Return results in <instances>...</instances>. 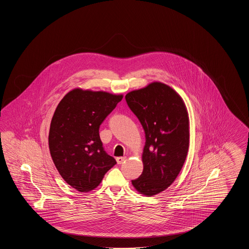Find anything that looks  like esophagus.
<instances>
[{
    "mask_svg": "<svg viewBox=\"0 0 249 249\" xmlns=\"http://www.w3.org/2000/svg\"><path fill=\"white\" fill-rule=\"evenodd\" d=\"M126 160V157H118L117 158V162L118 164H122Z\"/></svg>",
    "mask_w": 249,
    "mask_h": 249,
    "instance_id": "esophagus-1",
    "label": "esophagus"
}]
</instances>
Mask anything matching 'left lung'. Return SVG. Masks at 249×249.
<instances>
[{"label":"left lung","instance_id":"obj_1","mask_svg":"<svg viewBox=\"0 0 249 249\" xmlns=\"http://www.w3.org/2000/svg\"><path fill=\"white\" fill-rule=\"evenodd\" d=\"M145 133L142 175L131 180L145 196L165 190L178 178L190 143L189 114L184 101L171 87L153 82L125 96Z\"/></svg>","mask_w":249,"mask_h":249}]
</instances>
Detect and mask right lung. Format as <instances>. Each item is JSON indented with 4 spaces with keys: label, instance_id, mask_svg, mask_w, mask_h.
Instances as JSON below:
<instances>
[{
    "label": "right lung",
    "instance_id": "obj_1",
    "mask_svg": "<svg viewBox=\"0 0 249 249\" xmlns=\"http://www.w3.org/2000/svg\"><path fill=\"white\" fill-rule=\"evenodd\" d=\"M123 95L74 89L51 119L48 145L59 175L80 192L94 190L116 160L103 147L99 129Z\"/></svg>",
    "mask_w": 249,
    "mask_h": 249
}]
</instances>
